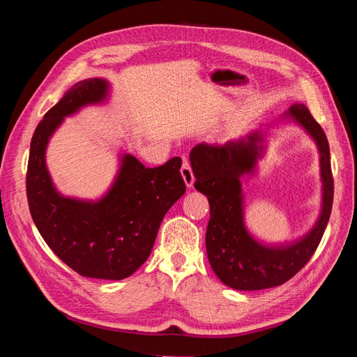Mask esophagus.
I'll return each instance as SVG.
<instances>
[{"instance_id": "obj_1", "label": "esophagus", "mask_w": 357, "mask_h": 357, "mask_svg": "<svg viewBox=\"0 0 357 357\" xmlns=\"http://www.w3.org/2000/svg\"><path fill=\"white\" fill-rule=\"evenodd\" d=\"M181 176L183 178H185V183L186 186L189 189L193 188V181H195V176H193V171H192V167H190V162L188 159L183 160V165H181Z\"/></svg>"}]
</instances>
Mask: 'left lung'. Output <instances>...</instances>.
Here are the masks:
<instances>
[{
    "label": "left lung",
    "instance_id": "obj_1",
    "mask_svg": "<svg viewBox=\"0 0 357 357\" xmlns=\"http://www.w3.org/2000/svg\"><path fill=\"white\" fill-rule=\"evenodd\" d=\"M316 139L320 152L323 181V208L312 231L286 247H266L256 243L244 228L240 178L256 165L259 135L248 142L223 146L201 143L192 149L190 164L195 188L208 198L210 220L205 247L213 271L222 282L236 290H261L286 283L314 255L331 218L333 177L329 143L325 131L304 104L291 105L287 114Z\"/></svg>",
    "mask_w": 357,
    "mask_h": 357
}]
</instances>
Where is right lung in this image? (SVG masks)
<instances>
[{
	"label": "right lung",
	"mask_w": 357,
	"mask_h": 357,
	"mask_svg": "<svg viewBox=\"0 0 357 357\" xmlns=\"http://www.w3.org/2000/svg\"><path fill=\"white\" fill-rule=\"evenodd\" d=\"M107 89L102 79L82 80L43 117L31 139L26 197L43 240L63 264L83 277L122 280L147 261L162 219L186 185L178 156L146 168L125 155L113 188L98 202L63 198L55 190L45 162L50 135L66 116L102 101Z\"/></svg>",
	"instance_id": "obj_1"
}]
</instances>
